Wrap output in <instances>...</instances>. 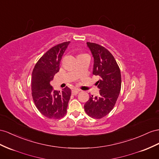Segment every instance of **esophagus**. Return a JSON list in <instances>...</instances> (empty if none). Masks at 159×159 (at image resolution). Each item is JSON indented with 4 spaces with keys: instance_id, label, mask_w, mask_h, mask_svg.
I'll return each instance as SVG.
<instances>
[{
    "instance_id": "obj_1",
    "label": "esophagus",
    "mask_w": 159,
    "mask_h": 159,
    "mask_svg": "<svg viewBox=\"0 0 159 159\" xmlns=\"http://www.w3.org/2000/svg\"><path fill=\"white\" fill-rule=\"evenodd\" d=\"M80 91V90H79V89H74V90L72 91V94L73 95H76L78 94V93H79Z\"/></svg>"
}]
</instances>
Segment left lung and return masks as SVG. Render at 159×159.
I'll return each mask as SVG.
<instances>
[{
    "mask_svg": "<svg viewBox=\"0 0 159 159\" xmlns=\"http://www.w3.org/2000/svg\"><path fill=\"white\" fill-rule=\"evenodd\" d=\"M87 43L94 58L93 73L101 79L97 82L99 95H92L84 108L92 118L101 119L110 113L118 98L121 85L120 69L114 57L105 47L95 43Z\"/></svg>",
    "mask_w": 159,
    "mask_h": 159,
    "instance_id": "left-lung-1",
    "label": "left lung"
}]
</instances>
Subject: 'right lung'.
Listing matches in <instances>:
<instances>
[{
    "label": "right lung",
    "instance_id": "obj_1",
    "mask_svg": "<svg viewBox=\"0 0 159 159\" xmlns=\"http://www.w3.org/2000/svg\"><path fill=\"white\" fill-rule=\"evenodd\" d=\"M70 42L52 47L41 57L32 72L31 95L39 111L49 119H60L66 115L71 90H53L51 81L60 70L62 56Z\"/></svg>",
    "mask_w": 159,
    "mask_h": 159
}]
</instances>
